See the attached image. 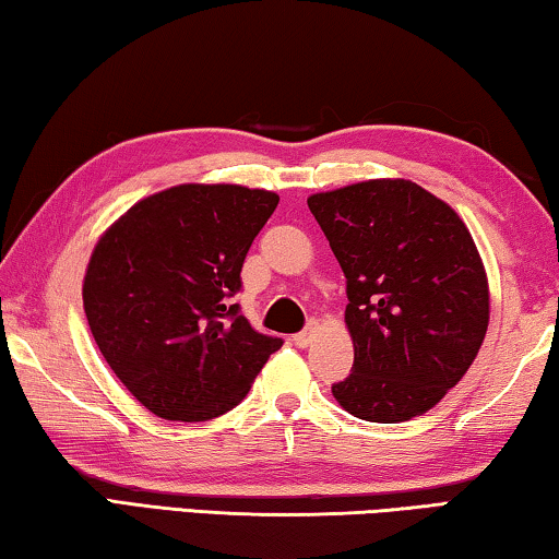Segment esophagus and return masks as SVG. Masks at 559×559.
I'll list each match as a JSON object with an SVG mask.
<instances>
[{"label":"esophagus","instance_id":"34e87169","mask_svg":"<svg viewBox=\"0 0 559 559\" xmlns=\"http://www.w3.org/2000/svg\"><path fill=\"white\" fill-rule=\"evenodd\" d=\"M314 332H317V324L312 322L309 326L301 329L299 334L292 336V342H295V346H299V349H307V346L312 344V340H314Z\"/></svg>","mask_w":559,"mask_h":559}]
</instances>
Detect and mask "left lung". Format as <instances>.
Masks as SVG:
<instances>
[{
	"label": "left lung",
	"mask_w": 559,
	"mask_h": 559,
	"mask_svg": "<svg viewBox=\"0 0 559 559\" xmlns=\"http://www.w3.org/2000/svg\"><path fill=\"white\" fill-rule=\"evenodd\" d=\"M346 277L352 373L334 399L371 424L426 414L488 332V280L443 200L411 180H366L307 200Z\"/></svg>",
	"instance_id": "1"
}]
</instances>
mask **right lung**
Here are the masks:
<instances>
[{"instance_id": "add662e5", "label": "right lung", "mask_w": 559, "mask_h": 559, "mask_svg": "<svg viewBox=\"0 0 559 559\" xmlns=\"http://www.w3.org/2000/svg\"><path fill=\"white\" fill-rule=\"evenodd\" d=\"M277 203L267 190L190 182L135 203L98 240L84 280L91 334L151 414H227L282 346L233 305Z\"/></svg>"}]
</instances>
